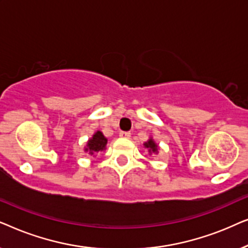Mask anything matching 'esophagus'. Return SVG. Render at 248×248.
<instances>
[{
    "mask_svg": "<svg viewBox=\"0 0 248 248\" xmlns=\"http://www.w3.org/2000/svg\"><path fill=\"white\" fill-rule=\"evenodd\" d=\"M120 137H121V138L128 139V138L131 137V133H130V132H124V131H122V132H120Z\"/></svg>",
    "mask_w": 248,
    "mask_h": 248,
    "instance_id": "34e87169",
    "label": "esophagus"
}]
</instances>
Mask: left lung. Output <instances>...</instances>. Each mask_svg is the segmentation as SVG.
Segmentation results:
<instances>
[{
	"label": "left lung",
	"instance_id": "obj_1",
	"mask_svg": "<svg viewBox=\"0 0 248 248\" xmlns=\"http://www.w3.org/2000/svg\"><path fill=\"white\" fill-rule=\"evenodd\" d=\"M144 145L149 149V151H150V152H157L158 145L155 144V142H154V140H151V139H150V140H149L148 142H145Z\"/></svg>",
	"mask_w": 248,
	"mask_h": 248
}]
</instances>
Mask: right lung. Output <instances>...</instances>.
<instances>
[{"instance_id": "obj_1", "label": "right lung", "mask_w": 248, "mask_h": 248, "mask_svg": "<svg viewBox=\"0 0 248 248\" xmlns=\"http://www.w3.org/2000/svg\"><path fill=\"white\" fill-rule=\"evenodd\" d=\"M107 144V139L104 137L101 132L98 131L96 134L93 135V139H90L89 142L87 144L86 151H89V154H94V152L104 150L105 147Z\"/></svg>"}]
</instances>
